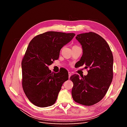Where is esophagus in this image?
Here are the masks:
<instances>
[{
  "instance_id": "esophagus-1",
  "label": "esophagus",
  "mask_w": 127,
  "mask_h": 127,
  "mask_svg": "<svg viewBox=\"0 0 127 127\" xmlns=\"http://www.w3.org/2000/svg\"><path fill=\"white\" fill-rule=\"evenodd\" d=\"M71 75V73L70 72H68V77H69V78H70Z\"/></svg>"
}]
</instances>
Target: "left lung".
Returning a JSON list of instances; mask_svg holds the SVG:
<instances>
[{
  "label": "left lung",
  "instance_id": "obj_1",
  "mask_svg": "<svg viewBox=\"0 0 127 127\" xmlns=\"http://www.w3.org/2000/svg\"><path fill=\"white\" fill-rule=\"evenodd\" d=\"M76 39L81 44L83 55L76 67L85 65L86 76L72 75L73 99L80 104L91 106L106 94L113 78V57L109 45L98 34L89 32L78 34Z\"/></svg>",
  "mask_w": 127,
  "mask_h": 127
}]
</instances>
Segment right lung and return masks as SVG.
<instances>
[{
    "label": "right lung",
    "mask_w": 127,
    "mask_h": 127,
    "mask_svg": "<svg viewBox=\"0 0 127 127\" xmlns=\"http://www.w3.org/2000/svg\"><path fill=\"white\" fill-rule=\"evenodd\" d=\"M75 35V33L49 31L31 41L22 61V86L34 105L41 107L56 102L63 83L68 79L64 68L52 72L48 67L59 59L60 51Z\"/></svg>",
    "instance_id": "1"
}]
</instances>
